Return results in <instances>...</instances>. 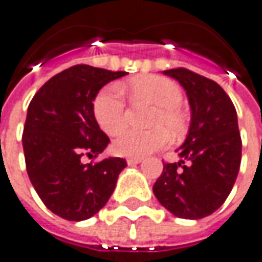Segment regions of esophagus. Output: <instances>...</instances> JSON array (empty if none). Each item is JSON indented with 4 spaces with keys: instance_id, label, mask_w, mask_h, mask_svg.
I'll return each instance as SVG.
<instances>
[{
    "instance_id": "34e87169",
    "label": "esophagus",
    "mask_w": 262,
    "mask_h": 262,
    "mask_svg": "<svg viewBox=\"0 0 262 262\" xmlns=\"http://www.w3.org/2000/svg\"><path fill=\"white\" fill-rule=\"evenodd\" d=\"M141 162V158H128L126 159V164L128 165H137Z\"/></svg>"
}]
</instances>
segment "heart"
<instances>
[{
    "instance_id": "obj_1",
    "label": "heart",
    "mask_w": 262,
    "mask_h": 262,
    "mask_svg": "<svg viewBox=\"0 0 262 262\" xmlns=\"http://www.w3.org/2000/svg\"><path fill=\"white\" fill-rule=\"evenodd\" d=\"M128 91L134 101H149L158 106L151 116L150 131L126 129L113 141L112 149L119 156L143 158L159 150L169 143L168 129L172 136H180L186 129V116L180 109L183 91L174 81L164 76H143L128 84ZM94 118L98 126L109 136L118 134L126 122L125 101L116 85L103 88L93 103ZM166 127V130L164 128Z\"/></svg>"
}]
</instances>
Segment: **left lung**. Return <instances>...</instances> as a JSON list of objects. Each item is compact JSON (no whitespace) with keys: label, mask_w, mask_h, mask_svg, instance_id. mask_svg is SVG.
Masks as SVG:
<instances>
[{"label":"left lung","mask_w":262,"mask_h":262,"mask_svg":"<svg viewBox=\"0 0 262 262\" xmlns=\"http://www.w3.org/2000/svg\"><path fill=\"white\" fill-rule=\"evenodd\" d=\"M164 73L186 90L191 122L186 141L177 150L181 161L164 164L153 193L171 214L199 220L226 202L239 174L242 140L237 115L215 81L186 68Z\"/></svg>","instance_id":"left-lung-1"}]
</instances>
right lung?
Masks as SVG:
<instances>
[{
	"label": "right lung",
	"instance_id": "right-lung-1",
	"mask_svg": "<svg viewBox=\"0 0 262 262\" xmlns=\"http://www.w3.org/2000/svg\"><path fill=\"white\" fill-rule=\"evenodd\" d=\"M126 72L76 64L54 75L29 103L23 126V151L29 180L47 208L68 221L88 220L107 203L122 158H97L109 144L93 112V100Z\"/></svg>",
	"mask_w": 262,
	"mask_h": 262
}]
</instances>
